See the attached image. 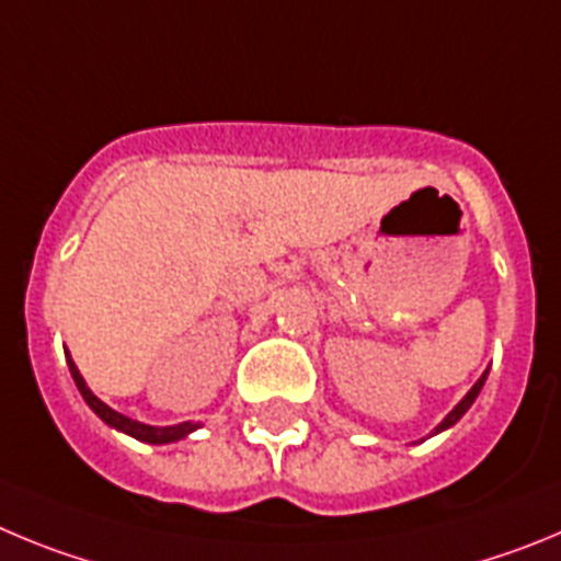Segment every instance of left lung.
Returning <instances> with one entry per match:
<instances>
[{
  "label": "left lung",
  "mask_w": 561,
  "mask_h": 561,
  "mask_svg": "<svg viewBox=\"0 0 561 561\" xmlns=\"http://www.w3.org/2000/svg\"><path fill=\"white\" fill-rule=\"evenodd\" d=\"M486 375H489V371H483V375H481V380H478V382H476V386L469 388V391H467V397H463V400H461V402H458V405H456V408H453V411H450V413H447V416H444V419H442V425H438V427H436V431H433V433H442V431H447V427H453V425H456L458 419H461V416H463V413H467V411H469V405H472V402H476V397H478V393H481L483 382H486Z\"/></svg>",
  "instance_id": "obj_1"
}]
</instances>
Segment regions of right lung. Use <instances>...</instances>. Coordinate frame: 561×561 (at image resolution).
Instances as JSON below:
<instances>
[{
	"instance_id": "right-lung-1",
	"label": "right lung",
	"mask_w": 561,
	"mask_h": 561,
	"mask_svg": "<svg viewBox=\"0 0 561 561\" xmlns=\"http://www.w3.org/2000/svg\"><path fill=\"white\" fill-rule=\"evenodd\" d=\"M67 363H69V371H72L75 386H78L80 397H83V400H85V405L92 408V411L98 413L100 419H103L105 425L117 427V431L128 433V436L139 438V442H148V444H170V442H179V438L190 436V433L198 431V427H201L198 422H181V425L153 427V425H142V422H136V419L123 416V413H117V411H114V408H108L103 400H98V397H94L92 388L85 386V380H83V377H80V371H78V366H75L72 357H67Z\"/></svg>"
}]
</instances>
